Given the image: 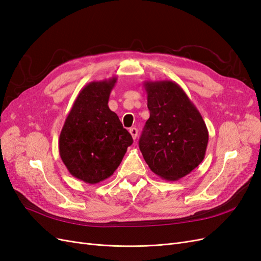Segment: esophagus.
<instances>
[{
    "instance_id": "esophagus-1",
    "label": "esophagus",
    "mask_w": 261,
    "mask_h": 261,
    "mask_svg": "<svg viewBox=\"0 0 261 261\" xmlns=\"http://www.w3.org/2000/svg\"><path fill=\"white\" fill-rule=\"evenodd\" d=\"M129 133H130V135H132L133 139H136L137 134H138L137 128H136V127H130V128H129Z\"/></svg>"
}]
</instances>
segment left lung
Listing matches in <instances>:
<instances>
[{"label": "left lung", "instance_id": "1", "mask_svg": "<svg viewBox=\"0 0 261 261\" xmlns=\"http://www.w3.org/2000/svg\"><path fill=\"white\" fill-rule=\"evenodd\" d=\"M150 117L139 149L154 174L177 180L202 162L209 134L202 116L175 82H146Z\"/></svg>", "mask_w": 261, "mask_h": 261}]
</instances>
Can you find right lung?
I'll return each instance as SVG.
<instances>
[{
	"mask_svg": "<svg viewBox=\"0 0 261 261\" xmlns=\"http://www.w3.org/2000/svg\"><path fill=\"white\" fill-rule=\"evenodd\" d=\"M116 77L91 82L78 93L60 134L59 151L74 177L97 184L111 176L133 144L108 102Z\"/></svg>",
	"mask_w": 261,
	"mask_h": 261,
	"instance_id": "right-lung-1",
	"label": "right lung"
}]
</instances>
